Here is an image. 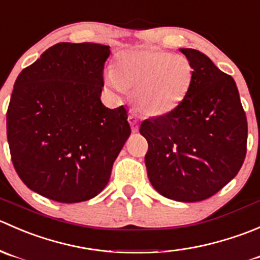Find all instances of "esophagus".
<instances>
[{"label": "esophagus", "mask_w": 260, "mask_h": 260, "mask_svg": "<svg viewBox=\"0 0 260 260\" xmlns=\"http://www.w3.org/2000/svg\"><path fill=\"white\" fill-rule=\"evenodd\" d=\"M127 120H129V124L131 126V130H133V133H138V131H139V121H138V119H136V116H134V115H130V116L127 117Z\"/></svg>", "instance_id": "esophagus-1"}]
</instances>
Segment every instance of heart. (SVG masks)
Masks as SVG:
<instances>
[{
	"label": "heart",
	"instance_id": "heart-1",
	"mask_svg": "<svg viewBox=\"0 0 260 260\" xmlns=\"http://www.w3.org/2000/svg\"><path fill=\"white\" fill-rule=\"evenodd\" d=\"M193 66L186 55L155 49H127L117 55L115 69L104 73V86L114 94L133 88L131 102L145 116L161 117L186 100Z\"/></svg>",
	"mask_w": 260,
	"mask_h": 260
}]
</instances>
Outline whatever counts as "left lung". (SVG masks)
I'll return each instance as SVG.
<instances>
[{"mask_svg": "<svg viewBox=\"0 0 260 260\" xmlns=\"http://www.w3.org/2000/svg\"><path fill=\"white\" fill-rule=\"evenodd\" d=\"M181 51L193 66L191 89L173 112L141 122L140 134L151 186L169 200L197 202L240 171L248 124L233 77L196 49Z\"/></svg>", "mask_w": 260, "mask_h": 260, "instance_id": "1", "label": "left lung"}]
</instances>
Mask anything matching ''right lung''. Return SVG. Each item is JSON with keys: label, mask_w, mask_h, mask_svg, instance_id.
<instances>
[{"label": "right lung", "mask_w": 260, "mask_h": 260, "mask_svg": "<svg viewBox=\"0 0 260 260\" xmlns=\"http://www.w3.org/2000/svg\"><path fill=\"white\" fill-rule=\"evenodd\" d=\"M110 46L59 43L15 82L7 110L12 163L31 191L56 202L96 197L131 129L124 106L101 102Z\"/></svg>", "instance_id": "right-lung-1"}]
</instances>
